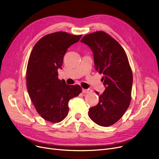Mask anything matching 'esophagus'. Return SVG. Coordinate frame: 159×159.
Returning a JSON list of instances; mask_svg holds the SVG:
<instances>
[{"instance_id": "obj_1", "label": "esophagus", "mask_w": 159, "mask_h": 159, "mask_svg": "<svg viewBox=\"0 0 159 159\" xmlns=\"http://www.w3.org/2000/svg\"><path fill=\"white\" fill-rule=\"evenodd\" d=\"M91 91H92V90H91V89H82V93H91Z\"/></svg>"}]
</instances>
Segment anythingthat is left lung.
Here are the masks:
<instances>
[{"label":"left lung","mask_w":159,"mask_h":159,"mask_svg":"<svg viewBox=\"0 0 159 159\" xmlns=\"http://www.w3.org/2000/svg\"><path fill=\"white\" fill-rule=\"evenodd\" d=\"M92 50L96 70L102 73L106 89L98 103L89 108V118L99 126L108 127L117 122L131 99L133 75L127 55L117 41L99 31L86 35L81 40Z\"/></svg>","instance_id":"obj_1"}]
</instances>
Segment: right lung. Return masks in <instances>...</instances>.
<instances>
[{"instance_id": "obj_1", "label": "right lung", "mask_w": 159, "mask_h": 159, "mask_svg": "<svg viewBox=\"0 0 159 159\" xmlns=\"http://www.w3.org/2000/svg\"><path fill=\"white\" fill-rule=\"evenodd\" d=\"M82 35L58 31L41 38L33 47L26 70L29 96L37 113L44 120L57 123L68 114V102L82 92L79 85H68L58 78L68 48Z\"/></svg>"}]
</instances>
